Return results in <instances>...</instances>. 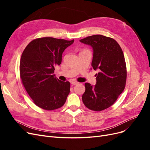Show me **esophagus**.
Listing matches in <instances>:
<instances>
[{
    "label": "esophagus",
    "mask_w": 150,
    "mask_h": 150,
    "mask_svg": "<svg viewBox=\"0 0 150 150\" xmlns=\"http://www.w3.org/2000/svg\"><path fill=\"white\" fill-rule=\"evenodd\" d=\"M78 84V83L76 81H72V82H71V84H72V85H76Z\"/></svg>",
    "instance_id": "1"
}]
</instances>
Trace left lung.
Instances as JSON below:
<instances>
[{
  "instance_id": "8db88e82",
  "label": "left lung",
  "mask_w": 150,
  "mask_h": 150,
  "mask_svg": "<svg viewBox=\"0 0 150 150\" xmlns=\"http://www.w3.org/2000/svg\"><path fill=\"white\" fill-rule=\"evenodd\" d=\"M79 41L92 47V67L98 70L96 84L85 83L82 96L84 105L95 111L110 107L125 89L126 66L123 52L115 39L102 35H94Z\"/></svg>"
}]
</instances>
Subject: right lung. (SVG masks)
<instances>
[{
  "mask_svg": "<svg viewBox=\"0 0 150 150\" xmlns=\"http://www.w3.org/2000/svg\"><path fill=\"white\" fill-rule=\"evenodd\" d=\"M74 40L42 38L31 41L22 52L20 75L29 96L38 106L54 110L64 105L70 93V83L54 74L64 50Z\"/></svg>",
  "mask_w": 150,
  "mask_h": 150,
  "instance_id": "right-lung-1",
  "label": "right lung"
}]
</instances>
